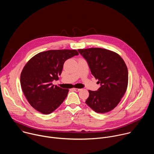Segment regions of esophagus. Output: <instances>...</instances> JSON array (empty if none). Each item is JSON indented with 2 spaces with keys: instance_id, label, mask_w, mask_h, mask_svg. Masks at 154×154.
<instances>
[{
  "instance_id": "1",
  "label": "esophagus",
  "mask_w": 154,
  "mask_h": 154,
  "mask_svg": "<svg viewBox=\"0 0 154 154\" xmlns=\"http://www.w3.org/2000/svg\"><path fill=\"white\" fill-rule=\"evenodd\" d=\"M73 90H74V91H77V92H78V91H80L81 90V89H79V88H73Z\"/></svg>"
}]
</instances>
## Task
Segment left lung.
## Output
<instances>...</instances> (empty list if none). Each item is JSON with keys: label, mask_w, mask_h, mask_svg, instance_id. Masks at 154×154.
Returning <instances> with one entry per match:
<instances>
[{"label": "left lung", "mask_w": 154, "mask_h": 154, "mask_svg": "<svg viewBox=\"0 0 154 154\" xmlns=\"http://www.w3.org/2000/svg\"><path fill=\"white\" fill-rule=\"evenodd\" d=\"M86 60L92 75L98 80L97 91L89 90L86 103L97 113L114 109L126 92L128 85L127 66L117 53L102 48L78 49Z\"/></svg>", "instance_id": "8db88e82"}]
</instances>
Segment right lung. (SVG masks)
I'll use <instances>...</instances> for the list:
<instances>
[{
  "label": "right lung",
  "instance_id": "add662e5",
  "mask_svg": "<svg viewBox=\"0 0 154 154\" xmlns=\"http://www.w3.org/2000/svg\"><path fill=\"white\" fill-rule=\"evenodd\" d=\"M79 53L76 50H50L33 57L20 74L22 90L30 105L45 115L53 112L66 98L68 89L54 86L65 61Z\"/></svg>",
  "mask_w": 154,
  "mask_h": 154
}]
</instances>
